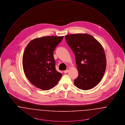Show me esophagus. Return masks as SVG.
<instances>
[{
  "mask_svg": "<svg viewBox=\"0 0 125 125\" xmlns=\"http://www.w3.org/2000/svg\"><path fill=\"white\" fill-rule=\"evenodd\" d=\"M68 69H66V70L64 71V73H68Z\"/></svg>",
  "mask_w": 125,
  "mask_h": 125,
  "instance_id": "obj_1",
  "label": "esophagus"
}]
</instances>
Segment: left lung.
<instances>
[{
  "instance_id": "1",
  "label": "left lung",
  "mask_w": 125,
  "mask_h": 125,
  "mask_svg": "<svg viewBox=\"0 0 125 125\" xmlns=\"http://www.w3.org/2000/svg\"><path fill=\"white\" fill-rule=\"evenodd\" d=\"M66 42L74 53L78 76L74 84L80 89H91L100 82L106 69V60L101 43L88 34L65 36Z\"/></svg>"
}]
</instances>
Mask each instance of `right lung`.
<instances>
[{"label":"right lung","mask_w":125,"mask_h":125,"mask_svg":"<svg viewBox=\"0 0 125 125\" xmlns=\"http://www.w3.org/2000/svg\"><path fill=\"white\" fill-rule=\"evenodd\" d=\"M64 36L36 38L28 43L22 57V65L27 78L40 89L49 90L58 83L62 73L55 68L53 52Z\"/></svg>","instance_id":"obj_1"}]
</instances>
